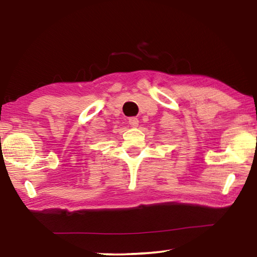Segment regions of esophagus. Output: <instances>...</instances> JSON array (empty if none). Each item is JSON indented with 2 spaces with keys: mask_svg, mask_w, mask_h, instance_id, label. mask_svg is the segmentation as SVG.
<instances>
[{
  "mask_svg": "<svg viewBox=\"0 0 257 257\" xmlns=\"http://www.w3.org/2000/svg\"><path fill=\"white\" fill-rule=\"evenodd\" d=\"M128 124L132 126V127H137V126L139 125V120H138V118H136V117H131L128 119Z\"/></svg>",
  "mask_w": 257,
  "mask_h": 257,
  "instance_id": "obj_1",
  "label": "esophagus"
}]
</instances>
